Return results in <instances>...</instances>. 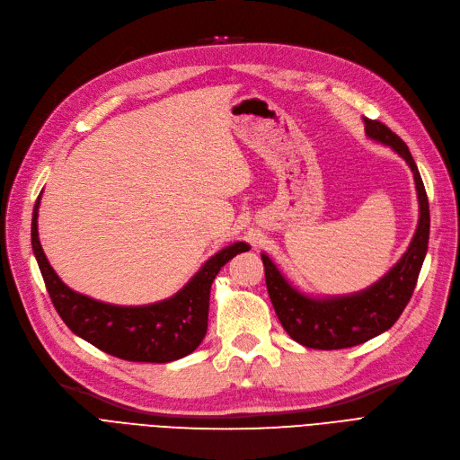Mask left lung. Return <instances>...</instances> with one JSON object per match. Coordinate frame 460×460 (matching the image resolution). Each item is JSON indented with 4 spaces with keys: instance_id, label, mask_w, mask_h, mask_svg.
<instances>
[{
    "instance_id": "1",
    "label": "left lung",
    "mask_w": 460,
    "mask_h": 460,
    "mask_svg": "<svg viewBox=\"0 0 460 460\" xmlns=\"http://www.w3.org/2000/svg\"><path fill=\"white\" fill-rule=\"evenodd\" d=\"M364 125L369 140L393 147L411 168L419 199V224L398 263L366 290L349 296L314 297L303 294L286 280L267 253H261L267 292L280 324L294 341L309 349H349L393 328L411 299L429 250V197L410 149L398 134L381 121H371L364 117Z\"/></svg>"
}]
</instances>
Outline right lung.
<instances>
[{"label":"right lung","instance_id":"1","mask_svg":"<svg viewBox=\"0 0 460 460\" xmlns=\"http://www.w3.org/2000/svg\"><path fill=\"white\" fill-rule=\"evenodd\" d=\"M40 200L41 195L31 214V250L50 301L67 328L96 349L128 362L166 364L183 358L200 345L208 328L212 282L236 253L250 250L246 243H233L214 253L172 297L140 307H121L77 294L60 280L40 243Z\"/></svg>","mask_w":460,"mask_h":460}]
</instances>
